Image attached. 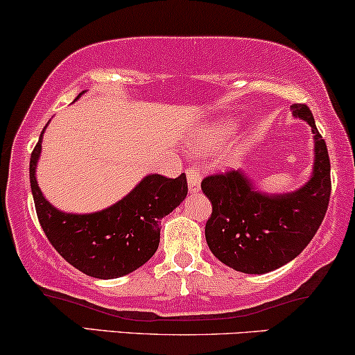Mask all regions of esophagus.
I'll return each instance as SVG.
<instances>
[{"label": "esophagus", "mask_w": 355, "mask_h": 355, "mask_svg": "<svg viewBox=\"0 0 355 355\" xmlns=\"http://www.w3.org/2000/svg\"><path fill=\"white\" fill-rule=\"evenodd\" d=\"M186 176H187V184H189V191L192 194L200 191V171L196 166H189L186 169Z\"/></svg>", "instance_id": "1"}]
</instances>
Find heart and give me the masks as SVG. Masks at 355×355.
Listing matches in <instances>:
<instances>
[{"mask_svg": "<svg viewBox=\"0 0 355 355\" xmlns=\"http://www.w3.org/2000/svg\"><path fill=\"white\" fill-rule=\"evenodd\" d=\"M230 133H232V121L230 120H224V121H218V123H214L211 128L207 130L205 137L200 139L199 148H202V150L214 148L216 144L222 143L224 139L229 138Z\"/></svg>", "mask_w": 355, "mask_h": 355, "instance_id": "heart-1", "label": "heart"}]
</instances>
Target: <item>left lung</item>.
Wrapping results in <instances>:
<instances>
[{"label": "left lung", "instance_id": "left-lung-1", "mask_svg": "<svg viewBox=\"0 0 355 355\" xmlns=\"http://www.w3.org/2000/svg\"><path fill=\"white\" fill-rule=\"evenodd\" d=\"M291 112L311 126L314 139L313 173L303 186L266 194L243 169L209 176L200 184L212 202L205 224L209 248L222 263L242 273L263 275L295 260L326 216L331 196L326 143L304 103H295Z\"/></svg>", "mask_w": 355, "mask_h": 355}]
</instances>
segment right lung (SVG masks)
<instances>
[{
	"label": "right lung",
	"instance_id": "obj_1",
	"mask_svg": "<svg viewBox=\"0 0 355 355\" xmlns=\"http://www.w3.org/2000/svg\"><path fill=\"white\" fill-rule=\"evenodd\" d=\"M46 128L47 125L31 155L29 179L39 224L52 247L82 273L98 279L120 278L138 270L157 250L161 218L186 199V174L176 179L148 174L123 199L103 211H59L44 198L36 178Z\"/></svg>",
	"mask_w": 355,
	"mask_h": 355
}]
</instances>
